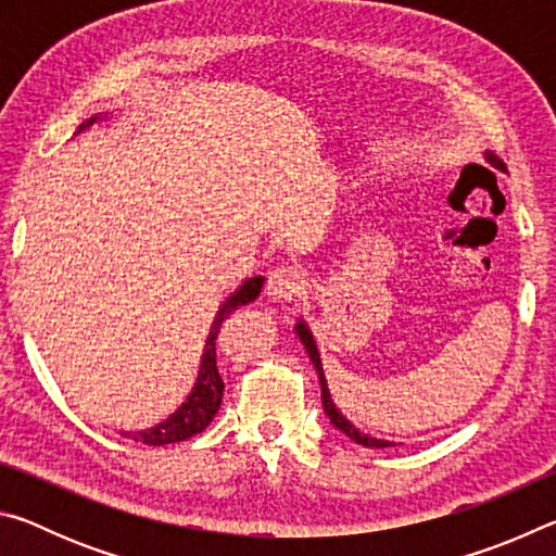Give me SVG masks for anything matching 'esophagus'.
<instances>
[{"label": "esophagus", "instance_id": "obj_1", "mask_svg": "<svg viewBox=\"0 0 556 556\" xmlns=\"http://www.w3.org/2000/svg\"><path fill=\"white\" fill-rule=\"evenodd\" d=\"M306 275L299 267H277L267 279V296L271 301H291L304 294Z\"/></svg>", "mask_w": 556, "mask_h": 556}]
</instances>
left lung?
Wrapping results in <instances>:
<instances>
[{"label":"left lung","mask_w":556,"mask_h":556,"mask_svg":"<svg viewBox=\"0 0 556 556\" xmlns=\"http://www.w3.org/2000/svg\"><path fill=\"white\" fill-rule=\"evenodd\" d=\"M485 162L491 164V166H495V168H501V172H507L505 164H503V159H501V156H495L493 152H485ZM294 331H296V336L301 338V343H304L306 353H308V357H312L314 368H316V372H318V382H321V402H324V412H326V417L331 419V425H333L338 431H343V434H345L348 439H353L355 444H363L365 448H384V446H392L390 441H384V439H375V437H370V434H363L361 429H357L355 425H351V421H348V419L343 417V414L338 412V407H336L333 400H331V392H328V382H326V375H324L321 355H318V348H316V341H314L312 331H308V326H306L304 321H296Z\"/></svg>","instance_id":"1"}]
</instances>
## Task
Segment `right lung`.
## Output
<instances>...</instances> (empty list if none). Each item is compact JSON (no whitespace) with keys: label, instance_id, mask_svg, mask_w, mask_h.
I'll return each mask as SVG.
<instances>
[{"label":"right lung","instance_id":"right-lung-1","mask_svg":"<svg viewBox=\"0 0 556 556\" xmlns=\"http://www.w3.org/2000/svg\"><path fill=\"white\" fill-rule=\"evenodd\" d=\"M98 119L100 117L96 115L88 122H83L78 131L90 127V125H96ZM262 285H265V279L262 277L244 279L242 285L220 304L218 314H215L213 324H211L208 338H205L199 378H195L193 390H191V394H188V400L181 404V407H178L172 417L164 419L162 425L144 429V431H122V437L142 441V444H149V446H164V444H176V441H186L195 434H201V431L211 425L215 412L220 409L223 390H225V382L218 372V365H215V338H218L223 321L235 312V308L250 304V301H255L260 296Z\"/></svg>","mask_w":556,"mask_h":556}]
</instances>
